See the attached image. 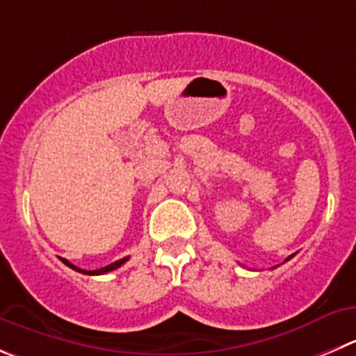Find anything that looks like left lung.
<instances>
[{
  "instance_id": "left-lung-1",
  "label": "left lung",
  "mask_w": 356,
  "mask_h": 356,
  "mask_svg": "<svg viewBox=\"0 0 356 356\" xmlns=\"http://www.w3.org/2000/svg\"><path fill=\"white\" fill-rule=\"evenodd\" d=\"M292 257H293V255H290V257H289V259H286V260H290V259H292ZM286 260H285V262H286Z\"/></svg>"
}]
</instances>
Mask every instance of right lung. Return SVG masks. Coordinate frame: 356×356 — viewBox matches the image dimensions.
Here are the masks:
<instances>
[{"label": "right lung", "instance_id": "right-lung-1", "mask_svg": "<svg viewBox=\"0 0 356 356\" xmlns=\"http://www.w3.org/2000/svg\"><path fill=\"white\" fill-rule=\"evenodd\" d=\"M127 259H129V257H125V259L117 260V262L110 264V266H106V267H101V269H96V270H86V269H80V267L73 266V264H71L70 260H66V259H60V260H63V262L66 264L67 267H71V269H74V270H79V273H82V274H106V273H110V270H115V269H117V267H120L122 264H125V260H127Z\"/></svg>", "mask_w": 356, "mask_h": 356}]
</instances>
